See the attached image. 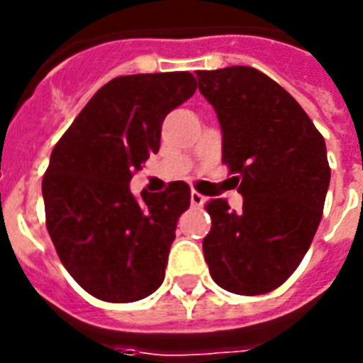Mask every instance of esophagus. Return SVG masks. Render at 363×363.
Masks as SVG:
<instances>
[{"label": "esophagus", "mask_w": 363, "mask_h": 363, "mask_svg": "<svg viewBox=\"0 0 363 363\" xmlns=\"http://www.w3.org/2000/svg\"><path fill=\"white\" fill-rule=\"evenodd\" d=\"M190 203H192V207H203L205 198H203V196H201V194L194 190V192L190 194Z\"/></svg>", "instance_id": "34e87169"}]
</instances>
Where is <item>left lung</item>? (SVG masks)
Masks as SVG:
<instances>
[{
	"label": "left lung",
	"instance_id": "left-lung-1",
	"mask_svg": "<svg viewBox=\"0 0 363 363\" xmlns=\"http://www.w3.org/2000/svg\"><path fill=\"white\" fill-rule=\"evenodd\" d=\"M198 82L216 111L222 162L239 173L242 196L238 213L226 199L207 203L205 262L228 292L267 294L301 264L320 224L330 186L326 143L301 105L262 71H198Z\"/></svg>",
	"mask_w": 363,
	"mask_h": 363
}]
</instances>
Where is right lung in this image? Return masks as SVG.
<instances>
[{
	"label": "right lung",
	"mask_w": 363,
	"mask_h": 363,
	"mask_svg": "<svg viewBox=\"0 0 363 363\" xmlns=\"http://www.w3.org/2000/svg\"><path fill=\"white\" fill-rule=\"evenodd\" d=\"M188 71L116 77L56 143L43 177L47 230L69 275L94 298L130 303L165 277L190 186L130 192L135 171L160 150L162 124L196 92Z\"/></svg>",
	"instance_id": "right-lung-1"
}]
</instances>
